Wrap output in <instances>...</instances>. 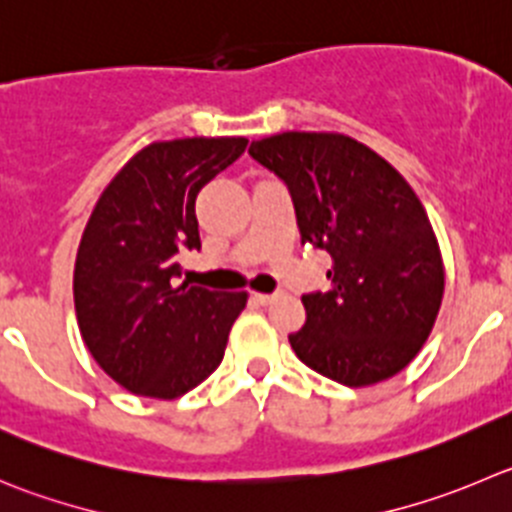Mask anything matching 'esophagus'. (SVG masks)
Returning a JSON list of instances; mask_svg holds the SVG:
<instances>
[{"label": "esophagus", "instance_id": "esophagus-1", "mask_svg": "<svg viewBox=\"0 0 512 512\" xmlns=\"http://www.w3.org/2000/svg\"><path fill=\"white\" fill-rule=\"evenodd\" d=\"M253 299L259 301L261 306H266V304H271V301L276 299V294H253Z\"/></svg>", "mask_w": 512, "mask_h": 512}]
</instances>
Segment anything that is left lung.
Returning <instances> with one entry per match:
<instances>
[{"label":"left lung","instance_id":"obj_1","mask_svg":"<svg viewBox=\"0 0 512 512\" xmlns=\"http://www.w3.org/2000/svg\"><path fill=\"white\" fill-rule=\"evenodd\" d=\"M294 201L301 243L332 256V289L304 294L296 357L347 387L384 382L420 354L440 314L445 264L417 193L382 155L342 133L253 140Z\"/></svg>","mask_w":512,"mask_h":512}]
</instances>
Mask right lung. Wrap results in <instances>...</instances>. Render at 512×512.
Here are the masks:
<instances>
[{
  "instance_id": "obj_1",
  "label": "right lung",
  "mask_w": 512,
  "mask_h": 512,
  "mask_svg": "<svg viewBox=\"0 0 512 512\" xmlns=\"http://www.w3.org/2000/svg\"><path fill=\"white\" fill-rule=\"evenodd\" d=\"M246 138L145 145L97 198L75 259V314L92 359L140 397L175 399L211 377L246 291L178 284L180 253L201 248L196 198Z\"/></svg>"
}]
</instances>
